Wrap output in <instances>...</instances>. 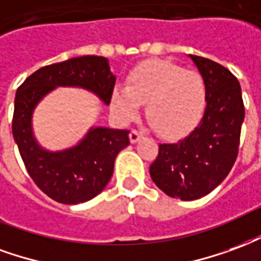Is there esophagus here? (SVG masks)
<instances>
[{"mask_svg":"<svg viewBox=\"0 0 261 261\" xmlns=\"http://www.w3.org/2000/svg\"><path fill=\"white\" fill-rule=\"evenodd\" d=\"M142 133L138 132V130H130V133H129V140H130V143H136L138 140H140L142 139Z\"/></svg>","mask_w":261,"mask_h":261,"instance_id":"1","label":"esophagus"}]
</instances>
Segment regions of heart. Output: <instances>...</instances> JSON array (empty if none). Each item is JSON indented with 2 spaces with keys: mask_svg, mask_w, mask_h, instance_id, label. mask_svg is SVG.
Listing matches in <instances>:
<instances>
[{
  "mask_svg": "<svg viewBox=\"0 0 261 261\" xmlns=\"http://www.w3.org/2000/svg\"><path fill=\"white\" fill-rule=\"evenodd\" d=\"M140 104L160 136L182 138L201 119L206 85L197 72L170 61H146L130 70L128 86H115L111 94V110L122 122L138 115Z\"/></svg>",
  "mask_w": 261,
  "mask_h": 261,
  "instance_id": "b5f03b06",
  "label": "heart"
}]
</instances>
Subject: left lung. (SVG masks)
Here are the masks:
<instances>
[{"mask_svg":"<svg viewBox=\"0 0 261 261\" xmlns=\"http://www.w3.org/2000/svg\"><path fill=\"white\" fill-rule=\"evenodd\" d=\"M206 85V110L195 130L176 143H163L150 176L165 195L196 200L214 191L235 164L245 119L241 85L214 61L189 55Z\"/></svg>","mask_w":261,"mask_h":261,"instance_id":"left-lung-1","label":"left lung"}]
</instances>
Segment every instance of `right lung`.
I'll list each match as a JSON object with an SVG mask.
<instances>
[{
    "instance_id": "add662e5",
    "label": "right lung",
    "mask_w": 261,
    "mask_h": 261,
    "mask_svg": "<svg viewBox=\"0 0 261 261\" xmlns=\"http://www.w3.org/2000/svg\"><path fill=\"white\" fill-rule=\"evenodd\" d=\"M60 86L89 90L108 106L115 76L107 58L85 55L40 68L15 96L13 139L30 178L53 200L77 204L96 197L107 186L115 157L129 146V130L93 126L73 147L61 151L41 147L33 135V111L43 97Z\"/></svg>"
}]
</instances>
